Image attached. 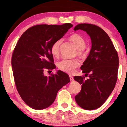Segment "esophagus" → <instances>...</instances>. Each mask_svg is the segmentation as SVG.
<instances>
[{"label":"esophagus","instance_id":"34e87169","mask_svg":"<svg viewBox=\"0 0 127 127\" xmlns=\"http://www.w3.org/2000/svg\"><path fill=\"white\" fill-rule=\"evenodd\" d=\"M69 77H70V81H73L74 80V79H73V76H72V75H69Z\"/></svg>","mask_w":127,"mask_h":127}]
</instances>
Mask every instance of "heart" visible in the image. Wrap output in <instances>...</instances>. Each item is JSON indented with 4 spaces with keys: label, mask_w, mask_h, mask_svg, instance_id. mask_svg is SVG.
<instances>
[{
    "label": "heart",
    "mask_w": 127,
    "mask_h": 127,
    "mask_svg": "<svg viewBox=\"0 0 127 127\" xmlns=\"http://www.w3.org/2000/svg\"><path fill=\"white\" fill-rule=\"evenodd\" d=\"M69 40L73 43L75 46L78 48L77 53L79 55L84 54V51L86 46V43L84 39L78 34H73L70 36ZM62 43V40L59 39L55 41L51 47V53L53 57H57L60 54V47ZM80 63L77 59H66L64 58L57 63V66L62 72L72 73L75 71L76 69L79 67Z\"/></svg>",
    "instance_id": "obj_1"
}]
</instances>
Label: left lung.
<instances>
[{
    "label": "left lung",
    "mask_w": 127,
    "mask_h": 127,
    "mask_svg": "<svg viewBox=\"0 0 127 127\" xmlns=\"http://www.w3.org/2000/svg\"><path fill=\"white\" fill-rule=\"evenodd\" d=\"M81 29L91 40L90 54L81 66L85 76H74L81 86L76 95L77 105L85 110L99 108L105 103L113 90L117 80L119 56L110 37L101 28L91 24H80L74 30Z\"/></svg>",
    "instance_id": "8db88e82"
}]
</instances>
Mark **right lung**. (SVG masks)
Segmentation results:
<instances>
[{
    "instance_id": "1",
    "label": "right lung",
    "mask_w": 127,
    "mask_h": 127,
    "mask_svg": "<svg viewBox=\"0 0 127 127\" xmlns=\"http://www.w3.org/2000/svg\"><path fill=\"white\" fill-rule=\"evenodd\" d=\"M72 27L70 23L34 25L18 40L11 58L14 79L21 98L31 108L49 107L59 90L70 81L68 74L62 71L48 77L43 72L55 67L51 47Z\"/></svg>"
}]
</instances>
